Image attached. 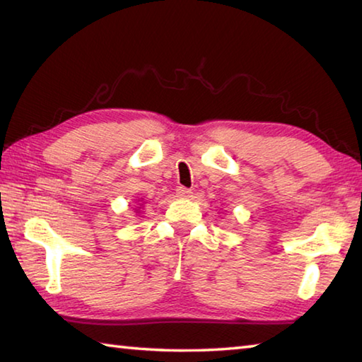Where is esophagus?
<instances>
[{
	"instance_id": "1",
	"label": "esophagus",
	"mask_w": 362,
	"mask_h": 362,
	"mask_svg": "<svg viewBox=\"0 0 362 362\" xmlns=\"http://www.w3.org/2000/svg\"><path fill=\"white\" fill-rule=\"evenodd\" d=\"M177 196H179V198L187 199V198H189V196H192V189H188L185 187H179V188H177Z\"/></svg>"
}]
</instances>
